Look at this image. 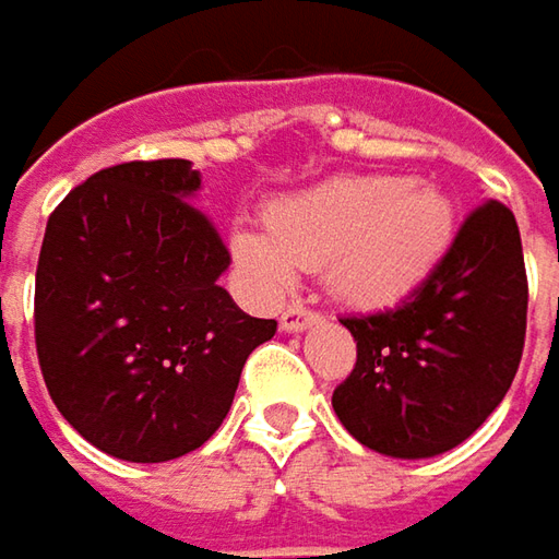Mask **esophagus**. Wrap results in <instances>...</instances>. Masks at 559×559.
Instances as JSON below:
<instances>
[{"mask_svg":"<svg viewBox=\"0 0 559 559\" xmlns=\"http://www.w3.org/2000/svg\"><path fill=\"white\" fill-rule=\"evenodd\" d=\"M313 323H320V313L308 311L301 305H289L286 311L280 313V330L283 333H301V330H311Z\"/></svg>","mask_w":559,"mask_h":559,"instance_id":"34e87169","label":"esophagus"}]
</instances>
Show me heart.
<instances>
[{"label": "heart", "instance_id": "b5f03b06", "mask_svg": "<svg viewBox=\"0 0 559 559\" xmlns=\"http://www.w3.org/2000/svg\"><path fill=\"white\" fill-rule=\"evenodd\" d=\"M267 233L236 226L229 251L267 295L286 292L298 267H323L335 298L385 308L432 276L454 242L451 195L426 180L352 174L273 202Z\"/></svg>", "mask_w": 559, "mask_h": 559}]
</instances>
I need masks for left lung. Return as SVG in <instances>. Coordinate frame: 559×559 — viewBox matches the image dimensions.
I'll use <instances>...</instances> for the list:
<instances>
[{"label": "left lung", "mask_w": 559, "mask_h": 559, "mask_svg": "<svg viewBox=\"0 0 559 559\" xmlns=\"http://www.w3.org/2000/svg\"><path fill=\"white\" fill-rule=\"evenodd\" d=\"M526 305L516 217L485 202L401 305L342 320L357 364L333 392L335 417L364 448L397 461L457 448L504 401L523 357Z\"/></svg>", "instance_id": "obj_1"}]
</instances>
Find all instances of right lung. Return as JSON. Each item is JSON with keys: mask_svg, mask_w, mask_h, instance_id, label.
<instances>
[{"mask_svg": "<svg viewBox=\"0 0 559 559\" xmlns=\"http://www.w3.org/2000/svg\"><path fill=\"white\" fill-rule=\"evenodd\" d=\"M192 162L105 167L58 204L36 267V355L61 417L98 451L164 463L229 414L276 320L217 280L229 251L195 207Z\"/></svg>", "mask_w": 559, "mask_h": 559, "instance_id": "add662e5", "label": "right lung"}]
</instances>
